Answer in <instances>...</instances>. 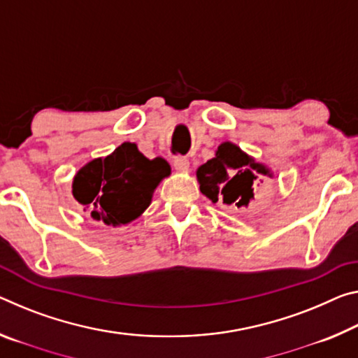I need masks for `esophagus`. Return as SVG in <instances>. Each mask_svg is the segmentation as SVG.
Segmentation results:
<instances>
[{"mask_svg":"<svg viewBox=\"0 0 358 358\" xmlns=\"http://www.w3.org/2000/svg\"><path fill=\"white\" fill-rule=\"evenodd\" d=\"M173 167H175V170H178V172H185V170H188V167H189L188 159L181 157V156L175 157L173 159Z\"/></svg>","mask_w":358,"mask_h":358,"instance_id":"obj_1","label":"esophagus"}]
</instances>
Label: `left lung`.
I'll use <instances>...</instances> for the list:
<instances>
[{"label": "left lung", "instance_id": "1", "mask_svg": "<svg viewBox=\"0 0 358 358\" xmlns=\"http://www.w3.org/2000/svg\"><path fill=\"white\" fill-rule=\"evenodd\" d=\"M201 192L213 203L247 207L255 197V186L272 177L269 169L245 155L239 146L224 141L218 146L215 157L197 169Z\"/></svg>", "mask_w": 358, "mask_h": 358}]
</instances>
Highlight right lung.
I'll return each mask as SVG.
<instances>
[{"label":"right lung","mask_w":358,"mask_h":358,"mask_svg":"<svg viewBox=\"0 0 358 358\" xmlns=\"http://www.w3.org/2000/svg\"><path fill=\"white\" fill-rule=\"evenodd\" d=\"M170 175L166 159H148L135 143H122L106 157L78 170L73 196L90 218L108 226L127 224L150 207L152 192Z\"/></svg>","instance_id":"right-lung-1"}]
</instances>
